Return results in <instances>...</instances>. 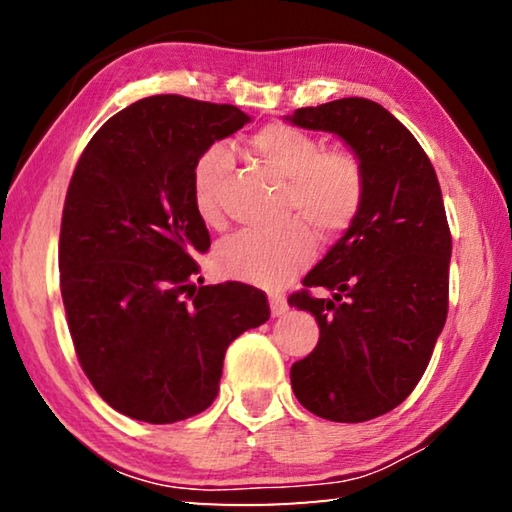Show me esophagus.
I'll list each match as a JSON object with an SVG mask.
<instances>
[{"label":"esophagus","mask_w":512,"mask_h":512,"mask_svg":"<svg viewBox=\"0 0 512 512\" xmlns=\"http://www.w3.org/2000/svg\"><path fill=\"white\" fill-rule=\"evenodd\" d=\"M271 314L273 316H282V314H287L289 311V305H287V300H284L282 296H271Z\"/></svg>","instance_id":"34e87169"}]
</instances>
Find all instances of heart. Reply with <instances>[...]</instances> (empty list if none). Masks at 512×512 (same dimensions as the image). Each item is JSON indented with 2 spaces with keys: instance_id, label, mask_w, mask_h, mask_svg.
Masks as SVG:
<instances>
[{
  "instance_id": "obj_1",
  "label": "heart",
  "mask_w": 512,
  "mask_h": 512,
  "mask_svg": "<svg viewBox=\"0 0 512 512\" xmlns=\"http://www.w3.org/2000/svg\"><path fill=\"white\" fill-rule=\"evenodd\" d=\"M259 169L284 183L282 214L300 216L332 239L357 221L366 201V171L350 149H325L320 137L293 124H268L248 137ZM230 169L225 146H210L192 167V203L201 221L219 228L221 183ZM300 219L271 230H244L221 241L214 266L223 277L277 289L291 282L316 253L314 235Z\"/></svg>"
}]
</instances>
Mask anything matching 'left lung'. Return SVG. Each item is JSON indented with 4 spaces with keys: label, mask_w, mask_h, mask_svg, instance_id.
<instances>
[{
    "label": "left lung",
    "mask_w": 512,
    "mask_h": 512,
    "mask_svg": "<svg viewBox=\"0 0 512 512\" xmlns=\"http://www.w3.org/2000/svg\"><path fill=\"white\" fill-rule=\"evenodd\" d=\"M287 119L339 135L366 171L357 221L289 298L320 327L314 352L291 366V386L318 418L366 422L411 395L445 327L452 235L443 192L418 140L375 101L336 99ZM318 286L335 296L311 297Z\"/></svg>",
    "instance_id": "obj_1"
}]
</instances>
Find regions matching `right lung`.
<instances>
[{
    "instance_id": "obj_1",
    "label": "right lung",
    "mask_w": 512,
    "mask_h": 512,
    "mask_svg": "<svg viewBox=\"0 0 512 512\" xmlns=\"http://www.w3.org/2000/svg\"><path fill=\"white\" fill-rule=\"evenodd\" d=\"M248 121L230 103L146 97L94 133L69 180L58 246L69 334L94 391L133 420L205 411L228 345L271 316L250 284L203 287L194 259L210 232L192 167Z\"/></svg>"
}]
</instances>
